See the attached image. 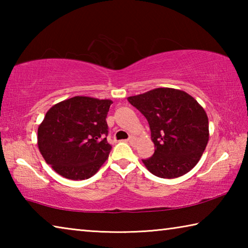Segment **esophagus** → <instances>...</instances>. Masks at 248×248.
Instances as JSON below:
<instances>
[{
  "label": "esophagus",
  "mask_w": 248,
  "mask_h": 248,
  "mask_svg": "<svg viewBox=\"0 0 248 248\" xmlns=\"http://www.w3.org/2000/svg\"><path fill=\"white\" fill-rule=\"evenodd\" d=\"M136 141H137V138L136 137H130L129 139H128V142L130 144H134L136 143Z\"/></svg>",
  "instance_id": "obj_1"
}]
</instances>
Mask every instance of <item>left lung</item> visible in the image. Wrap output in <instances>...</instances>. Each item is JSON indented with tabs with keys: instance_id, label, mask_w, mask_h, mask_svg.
Masks as SVG:
<instances>
[{
	"instance_id": "8db88e82",
	"label": "left lung",
	"mask_w": 248,
	"mask_h": 248,
	"mask_svg": "<svg viewBox=\"0 0 248 248\" xmlns=\"http://www.w3.org/2000/svg\"><path fill=\"white\" fill-rule=\"evenodd\" d=\"M128 102L150 125L155 151L142 159L146 169L161 178L179 177L194 169L209 140L208 116L198 102L169 87L130 96Z\"/></svg>"
}]
</instances>
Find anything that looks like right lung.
I'll return each mask as SVG.
<instances>
[{
	"instance_id": "add662e5",
	"label": "right lung",
	"mask_w": 248,
	"mask_h": 248,
	"mask_svg": "<svg viewBox=\"0 0 248 248\" xmlns=\"http://www.w3.org/2000/svg\"><path fill=\"white\" fill-rule=\"evenodd\" d=\"M109 99L75 96L49 109L38 128L41 155L59 175L73 180L97 173L108 158Z\"/></svg>"
}]
</instances>
